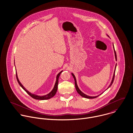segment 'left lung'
<instances>
[{"mask_svg":"<svg viewBox=\"0 0 133 133\" xmlns=\"http://www.w3.org/2000/svg\"><path fill=\"white\" fill-rule=\"evenodd\" d=\"M113 46H114V44H113ZM114 53H115V58H116V60H117V55H116V51H115V49H114ZM116 65H117V64H116V66H115V71H114V75H113V79H112V82H111V84H110V85H109V87H108V88H109L111 85H112V84H113V81H114V78H115V71H116ZM72 76L73 77V78H74V80H75V88H76V91H77V93L79 94V95H80V96H81L82 97H84V98H89V99H93V98H96V97H98L100 95H101V94H100L99 95H98V96H95V97H92V96H88V95H85V94H84V93H83L80 90H79V89L78 88V85H77V82H76V78H75V77L74 76V75L73 74V73H72ZM101 94H102V93H101Z\"/></svg>","mask_w":133,"mask_h":133,"instance_id":"left-lung-1","label":"left lung"}]
</instances>
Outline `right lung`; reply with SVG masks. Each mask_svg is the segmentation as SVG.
I'll use <instances>...</instances> for the list:
<instances>
[{
	"label": "right lung",
	"mask_w": 133,
	"mask_h": 133,
	"mask_svg": "<svg viewBox=\"0 0 133 133\" xmlns=\"http://www.w3.org/2000/svg\"><path fill=\"white\" fill-rule=\"evenodd\" d=\"M62 71H61L58 75H57V77H56V81L55 84V86L53 89V90L48 94L47 95H44V96H37V95H34V94H32L31 93H30L29 92H28L23 87V85L21 84V83L19 82L18 78L17 77V73H16V78H17V80L19 83V85H20V87L29 94L30 95L31 97H32L33 98L35 99H37V100H46V99H50L51 98H52L53 96H54V95L56 94V92H57V89H58V79L59 76L60 75V74L61 73Z\"/></svg>",
	"instance_id": "obj_1"
}]
</instances>
